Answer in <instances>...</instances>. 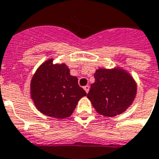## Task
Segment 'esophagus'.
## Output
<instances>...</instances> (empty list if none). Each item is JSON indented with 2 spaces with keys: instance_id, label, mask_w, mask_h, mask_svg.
I'll return each instance as SVG.
<instances>
[{
  "instance_id": "1",
  "label": "esophagus",
  "mask_w": 159,
  "mask_h": 159,
  "mask_svg": "<svg viewBox=\"0 0 159 159\" xmlns=\"http://www.w3.org/2000/svg\"><path fill=\"white\" fill-rule=\"evenodd\" d=\"M83 89H84L85 92L88 94V93H89V85H86V86H84V87H83Z\"/></svg>"
}]
</instances>
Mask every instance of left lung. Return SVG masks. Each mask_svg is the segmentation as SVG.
<instances>
[{"label": "left lung", "mask_w": 159, "mask_h": 159, "mask_svg": "<svg viewBox=\"0 0 159 159\" xmlns=\"http://www.w3.org/2000/svg\"><path fill=\"white\" fill-rule=\"evenodd\" d=\"M87 97L96 112L113 117L124 113L137 94V84L126 70L120 67L96 70Z\"/></svg>", "instance_id": "left-lung-1"}]
</instances>
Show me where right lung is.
<instances>
[{"mask_svg": "<svg viewBox=\"0 0 159 159\" xmlns=\"http://www.w3.org/2000/svg\"><path fill=\"white\" fill-rule=\"evenodd\" d=\"M31 98L42 114L57 119L70 116L80 99L87 95L70 74L65 64H53L50 58L41 64L31 81Z\"/></svg>", "mask_w": 159, "mask_h": 159, "instance_id": "right-lung-1", "label": "right lung"}]
</instances>
